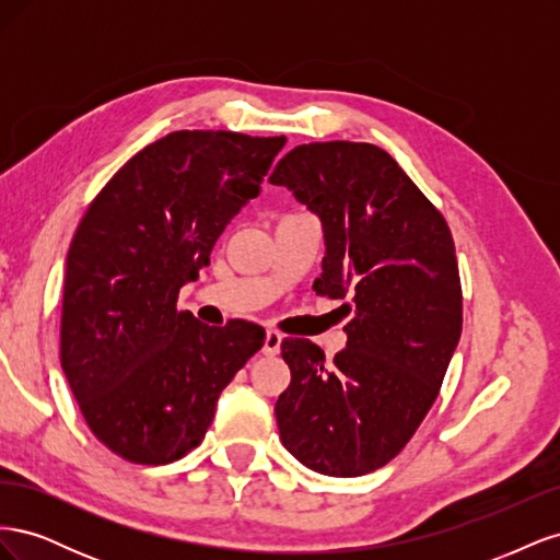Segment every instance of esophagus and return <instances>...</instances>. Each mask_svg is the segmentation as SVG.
Returning <instances> with one entry per match:
<instances>
[{
  "mask_svg": "<svg viewBox=\"0 0 560 560\" xmlns=\"http://www.w3.org/2000/svg\"><path fill=\"white\" fill-rule=\"evenodd\" d=\"M280 346H282V334L278 331H266V341H264V354H268V358H273V354L280 352Z\"/></svg>",
  "mask_w": 560,
  "mask_h": 560,
  "instance_id": "esophagus-1",
  "label": "esophagus"
}]
</instances>
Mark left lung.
<instances>
[{
	"label": "left lung",
	"mask_w": 560,
	"mask_h": 560,
	"mask_svg": "<svg viewBox=\"0 0 560 560\" xmlns=\"http://www.w3.org/2000/svg\"><path fill=\"white\" fill-rule=\"evenodd\" d=\"M319 217L327 254L313 290L352 299L348 343L329 364L284 338L292 381L276 404L280 439L327 477L387 465L434 404L463 331V290L446 219L397 161L366 142H311L276 165Z\"/></svg>",
	"instance_id": "obj_1"
}]
</instances>
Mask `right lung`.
I'll use <instances>...</instances> for the list:
<instances>
[{
	"label": "right lung",
	"mask_w": 560,
	"mask_h": 560,
	"mask_svg": "<svg viewBox=\"0 0 560 560\" xmlns=\"http://www.w3.org/2000/svg\"><path fill=\"white\" fill-rule=\"evenodd\" d=\"M284 142L171 132L83 214L67 252L60 364L91 432L124 460L165 465L196 448L222 389L264 346L261 327H208L177 311V294L259 196Z\"/></svg>",
	"instance_id": "obj_1"
}]
</instances>
